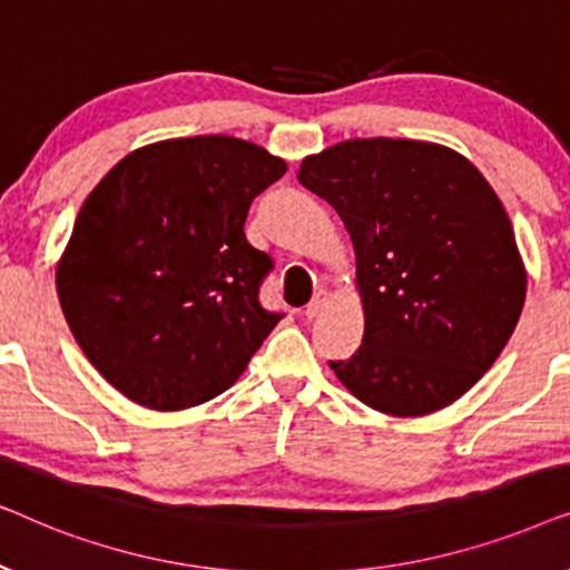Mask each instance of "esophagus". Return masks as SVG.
Instances as JSON below:
<instances>
[{"label":"esophagus","mask_w":570,"mask_h":570,"mask_svg":"<svg viewBox=\"0 0 570 570\" xmlns=\"http://www.w3.org/2000/svg\"><path fill=\"white\" fill-rule=\"evenodd\" d=\"M326 303H330V295H326L324 291H318V293L314 295V301H311L308 306H306V311H303V316H306V318L322 316V311L326 308Z\"/></svg>","instance_id":"esophagus-1"}]
</instances>
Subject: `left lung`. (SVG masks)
<instances>
[{
    "label": "left lung",
    "mask_w": 570,
    "mask_h": 570,
    "mask_svg": "<svg viewBox=\"0 0 570 570\" xmlns=\"http://www.w3.org/2000/svg\"><path fill=\"white\" fill-rule=\"evenodd\" d=\"M355 248L363 345L330 363L353 396L420 417L470 392L511 340L527 298L513 225L464 155L420 139H345L303 158Z\"/></svg>",
    "instance_id": "1"
}]
</instances>
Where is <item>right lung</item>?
I'll return each mask as SVG.
<instances>
[{
  "instance_id": "obj_1",
  "label": "right lung",
  "mask_w": 570,
  "mask_h": 570,
  "mask_svg": "<svg viewBox=\"0 0 570 570\" xmlns=\"http://www.w3.org/2000/svg\"><path fill=\"white\" fill-rule=\"evenodd\" d=\"M285 170L246 139L178 137L137 147L88 194L57 262V295L116 392L176 412L236 384L283 318L259 306L272 259L244 223Z\"/></svg>"
}]
</instances>
